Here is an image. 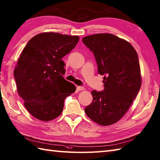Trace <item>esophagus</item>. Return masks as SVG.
<instances>
[{
  "mask_svg": "<svg viewBox=\"0 0 160 160\" xmlns=\"http://www.w3.org/2000/svg\"><path fill=\"white\" fill-rule=\"evenodd\" d=\"M77 89H78V91H82V90H84V88L83 87H82V86H78V87H77Z\"/></svg>",
  "mask_w": 160,
  "mask_h": 160,
  "instance_id": "34e87169",
  "label": "esophagus"
}]
</instances>
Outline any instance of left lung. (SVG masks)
<instances>
[{
  "instance_id": "1",
  "label": "left lung",
  "mask_w": 160,
  "mask_h": 160,
  "mask_svg": "<svg viewBox=\"0 0 160 160\" xmlns=\"http://www.w3.org/2000/svg\"><path fill=\"white\" fill-rule=\"evenodd\" d=\"M82 42L93 52L98 73L104 75V89L92 92L93 101L86 114L107 126L117 123L129 109L142 85L137 51L126 40L109 33L84 37Z\"/></svg>"
}]
</instances>
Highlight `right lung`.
Wrapping results in <instances>:
<instances>
[{
  "instance_id": "obj_1",
  "label": "right lung",
  "mask_w": 160,
  "mask_h": 160,
  "mask_svg": "<svg viewBox=\"0 0 160 160\" xmlns=\"http://www.w3.org/2000/svg\"><path fill=\"white\" fill-rule=\"evenodd\" d=\"M78 36L43 32L33 37L18 59L14 71L18 95L28 112L42 121L62 114L64 99L76 86L63 78L62 60L79 41Z\"/></svg>"
}]
</instances>
